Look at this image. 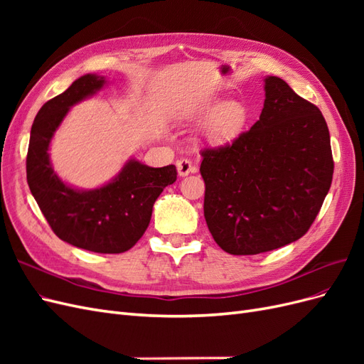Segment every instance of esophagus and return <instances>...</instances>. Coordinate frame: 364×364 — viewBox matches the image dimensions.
Returning a JSON list of instances; mask_svg holds the SVG:
<instances>
[{
    "label": "esophagus",
    "mask_w": 364,
    "mask_h": 364,
    "mask_svg": "<svg viewBox=\"0 0 364 364\" xmlns=\"http://www.w3.org/2000/svg\"><path fill=\"white\" fill-rule=\"evenodd\" d=\"M176 167H178V173H179V176H182V178L183 176H188L190 173L196 171V167L193 165V162L186 158L176 162Z\"/></svg>",
    "instance_id": "obj_1"
}]
</instances>
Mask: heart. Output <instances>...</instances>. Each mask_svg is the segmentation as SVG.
<instances>
[{
	"mask_svg": "<svg viewBox=\"0 0 364 364\" xmlns=\"http://www.w3.org/2000/svg\"><path fill=\"white\" fill-rule=\"evenodd\" d=\"M211 111L203 123V138L214 146L228 144L235 139L247 121V109L240 102H223L215 106L214 102L196 105L190 117H199Z\"/></svg>",
	"mask_w": 364,
	"mask_h": 364,
	"instance_id": "b5f03b06",
	"label": "heart"
}]
</instances>
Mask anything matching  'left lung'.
I'll use <instances>...</instances> for the list:
<instances>
[{
  "mask_svg": "<svg viewBox=\"0 0 364 364\" xmlns=\"http://www.w3.org/2000/svg\"><path fill=\"white\" fill-rule=\"evenodd\" d=\"M264 83L257 123L232 144L202 151L205 220L230 255H257L299 240L333 182L322 112L279 77L269 75Z\"/></svg>",
  "mask_w": 364,
  "mask_h": 364,
  "instance_id": "left-lung-1",
  "label": "left lung"
}]
</instances>
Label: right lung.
Segmentation results:
<instances>
[{
  "mask_svg": "<svg viewBox=\"0 0 364 364\" xmlns=\"http://www.w3.org/2000/svg\"><path fill=\"white\" fill-rule=\"evenodd\" d=\"M105 77L86 74L43 105L33 121L27 182L53 232L67 243L97 253H121L136 245L150 223L153 205L176 182L174 165L153 168L129 159L115 178L95 190H75L59 179L50 162V142L70 107L94 95Z\"/></svg>",
  "mask_w": 364,
  "mask_h": 364,
  "instance_id": "1",
  "label": "right lung"
}]
</instances>
